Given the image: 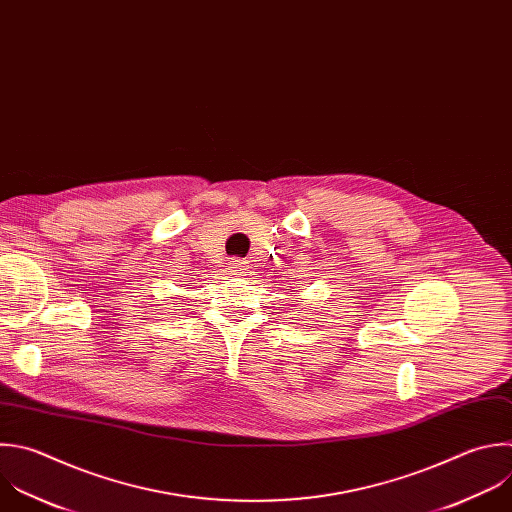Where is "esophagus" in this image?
Here are the masks:
<instances>
[{
    "label": "esophagus",
    "mask_w": 512,
    "mask_h": 512,
    "mask_svg": "<svg viewBox=\"0 0 512 512\" xmlns=\"http://www.w3.org/2000/svg\"><path fill=\"white\" fill-rule=\"evenodd\" d=\"M231 269H233V273H235V275H241V273H245V269H247V267H245V263H243V261H239V259H237V261H231Z\"/></svg>",
    "instance_id": "1"
}]
</instances>
